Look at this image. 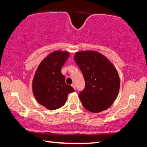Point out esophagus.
Masks as SVG:
<instances>
[{
	"label": "esophagus",
	"mask_w": 147,
	"mask_h": 147,
	"mask_svg": "<svg viewBox=\"0 0 147 147\" xmlns=\"http://www.w3.org/2000/svg\"><path fill=\"white\" fill-rule=\"evenodd\" d=\"M71 86L72 87H73V88L74 89H76V87H75V84H72V85H71Z\"/></svg>",
	"instance_id": "1"
}]
</instances>
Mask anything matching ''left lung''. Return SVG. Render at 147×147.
I'll return each mask as SVG.
<instances>
[{
    "mask_svg": "<svg viewBox=\"0 0 147 147\" xmlns=\"http://www.w3.org/2000/svg\"><path fill=\"white\" fill-rule=\"evenodd\" d=\"M74 58L86 82L85 88L79 93L83 106L92 113L109 108L117 96L120 88L116 68L106 57L96 51L78 52Z\"/></svg>",
    "mask_w": 147,
    "mask_h": 147,
    "instance_id": "8db88e82",
    "label": "left lung"
}]
</instances>
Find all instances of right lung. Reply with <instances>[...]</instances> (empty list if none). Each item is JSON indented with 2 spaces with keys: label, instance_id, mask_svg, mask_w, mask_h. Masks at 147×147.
<instances>
[{
  "label": "right lung",
  "instance_id": "obj_1",
  "mask_svg": "<svg viewBox=\"0 0 147 147\" xmlns=\"http://www.w3.org/2000/svg\"><path fill=\"white\" fill-rule=\"evenodd\" d=\"M70 53L56 51L49 54L39 65L32 81V90L37 101L49 110L63 106L69 93L74 91L65 82L62 66Z\"/></svg>",
  "mask_w": 147,
  "mask_h": 147
}]
</instances>
